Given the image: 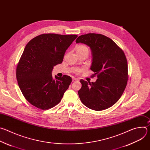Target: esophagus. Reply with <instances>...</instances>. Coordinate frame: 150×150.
Returning <instances> with one entry per match:
<instances>
[{"instance_id": "1", "label": "esophagus", "mask_w": 150, "mask_h": 150, "mask_svg": "<svg viewBox=\"0 0 150 150\" xmlns=\"http://www.w3.org/2000/svg\"><path fill=\"white\" fill-rule=\"evenodd\" d=\"M72 80L73 81H78L79 79L77 78H75V77H72Z\"/></svg>"}]
</instances>
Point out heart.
Instances as JSON below:
<instances>
[{"label": "heart", "mask_w": 150, "mask_h": 150, "mask_svg": "<svg viewBox=\"0 0 150 150\" xmlns=\"http://www.w3.org/2000/svg\"><path fill=\"white\" fill-rule=\"evenodd\" d=\"M82 50H87V51H88V48L85 46H83V45L79 46L78 47V48H77V51H82Z\"/></svg>", "instance_id": "obj_1"}]
</instances>
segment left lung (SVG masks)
<instances>
[{"label": "left lung", "instance_id": "obj_1", "mask_svg": "<svg viewBox=\"0 0 150 150\" xmlns=\"http://www.w3.org/2000/svg\"><path fill=\"white\" fill-rule=\"evenodd\" d=\"M76 43L90 47L92 53L91 70L97 75L94 82L81 79L78 95L88 108L100 111L108 109L122 96L127 84V63L125 53L110 38L89 33L80 35Z\"/></svg>", "mask_w": 150, "mask_h": 150}]
</instances>
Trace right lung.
I'll use <instances>...</instances> for the list:
<instances>
[{
    "label": "right lung",
    "mask_w": 150,
    "mask_h": 150,
    "mask_svg": "<svg viewBox=\"0 0 150 150\" xmlns=\"http://www.w3.org/2000/svg\"><path fill=\"white\" fill-rule=\"evenodd\" d=\"M77 37L43 34L31 40L25 47L16 68V79L24 97L36 108H53L69 88L71 77L56 75L53 78L52 73Z\"/></svg>",
    "instance_id": "right-lung-1"
}]
</instances>
